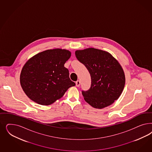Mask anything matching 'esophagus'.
<instances>
[{
    "label": "esophagus",
    "instance_id": "34e87169",
    "mask_svg": "<svg viewBox=\"0 0 152 152\" xmlns=\"http://www.w3.org/2000/svg\"><path fill=\"white\" fill-rule=\"evenodd\" d=\"M76 86H77V87H79L80 86V82L79 81V80H77V82H76Z\"/></svg>",
    "mask_w": 152,
    "mask_h": 152
}]
</instances>
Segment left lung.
Wrapping results in <instances>:
<instances>
[{"mask_svg": "<svg viewBox=\"0 0 152 152\" xmlns=\"http://www.w3.org/2000/svg\"><path fill=\"white\" fill-rule=\"evenodd\" d=\"M76 58L88 69L91 88L82 91L84 100L95 108L102 109L117 100L125 84L122 66L107 51L92 48L76 50Z\"/></svg>", "mask_w": 152, "mask_h": 152, "instance_id": "8db88e82", "label": "left lung"}]
</instances>
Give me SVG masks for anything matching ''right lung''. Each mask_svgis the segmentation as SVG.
I'll return each mask as SVG.
<instances>
[{
	"label": "right lung",
	"mask_w": 152,
	"mask_h": 152,
	"mask_svg": "<svg viewBox=\"0 0 152 152\" xmlns=\"http://www.w3.org/2000/svg\"><path fill=\"white\" fill-rule=\"evenodd\" d=\"M71 56L66 49L47 50L31 58L20 74V83L27 97L48 106L61 98L75 84L69 78L64 64Z\"/></svg>",
	"instance_id": "1"
}]
</instances>
